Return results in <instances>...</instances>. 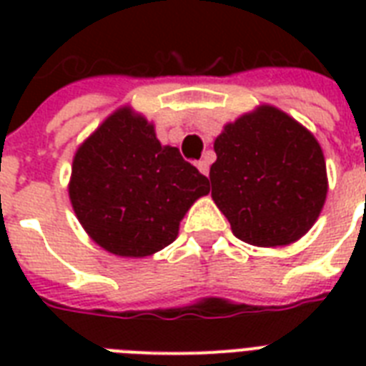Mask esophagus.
Instances as JSON below:
<instances>
[{
    "instance_id": "esophagus-1",
    "label": "esophagus",
    "mask_w": 366,
    "mask_h": 366,
    "mask_svg": "<svg viewBox=\"0 0 366 366\" xmlns=\"http://www.w3.org/2000/svg\"><path fill=\"white\" fill-rule=\"evenodd\" d=\"M195 165H197V169H199L201 174H205V177H209V163H207L205 159L197 161V163H195Z\"/></svg>"
}]
</instances>
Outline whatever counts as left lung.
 Returning a JSON list of instances; mask_svg holds the SVG:
<instances>
[{
  "label": "left lung",
  "instance_id": "obj_1",
  "mask_svg": "<svg viewBox=\"0 0 366 366\" xmlns=\"http://www.w3.org/2000/svg\"><path fill=\"white\" fill-rule=\"evenodd\" d=\"M212 199L237 239L285 247L310 232L327 199V163L317 138L275 106L224 125L214 140Z\"/></svg>",
  "mask_w": 366,
  "mask_h": 366
}]
</instances>
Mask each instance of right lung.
Wrapping results in <instances>:
<instances>
[{
    "label": "right lung",
    "mask_w": 366,
    "mask_h": 366,
    "mask_svg": "<svg viewBox=\"0 0 366 366\" xmlns=\"http://www.w3.org/2000/svg\"><path fill=\"white\" fill-rule=\"evenodd\" d=\"M209 180L161 146L154 123L117 108L77 148L68 184L77 220L94 243L123 258L155 254L177 239L184 214Z\"/></svg>",
    "instance_id": "1"
}]
</instances>
